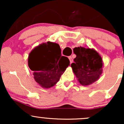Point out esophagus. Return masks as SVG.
<instances>
[{"label": "esophagus", "instance_id": "34e87169", "mask_svg": "<svg viewBox=\"0 0 124 124\" xmlns=\"http://www.w3.org/2000/svg\"><path fill=\"white\" fill-rule=\"evenodd\" d=\"M68 58H69V60H70V63H72V62H73V58H72V56H69V57H68Z\"/></svg>", "mask_w": 124, "mask_h": 124}]
</instances>
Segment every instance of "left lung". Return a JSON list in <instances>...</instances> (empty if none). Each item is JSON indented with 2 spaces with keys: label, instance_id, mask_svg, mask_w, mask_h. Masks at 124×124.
<instances>
[{
  "label": "left lung",
  "instance_id": "8db88e82",
  "mask_svg": "<svg viewBox=\"0 0 124 124\" xmlns=\"http://www.w3.org/2000/svg\"><path fill=\"white\" fill-rule=\"evenodd\" d=\"M76 57L71 67L82 85L88 86L95 82L103 73V62L99 53L93 49L82 46L73 49Z\"/></svg>",
  "mask_w": 124,
  "mask_h": 124
}]
</instances>
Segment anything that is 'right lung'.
Masks as SVG:
<instances>
[{"label": "right lung", "mask_w": 124, "mask_h": 124, "mask_svg": "<svg viewBox=\"0 0 124 124\" xmlns=\"http://www.w3.org/2000/svg\"><path fill=\"white\" fill-rule=\"evenodd\" d=\"M70 64L61 55L59 44L48 41L34 48L28 58V65L33 72L35 82L45 89L56 85Z\"/></svg>", "instance_id": "1"}]
</instances>
